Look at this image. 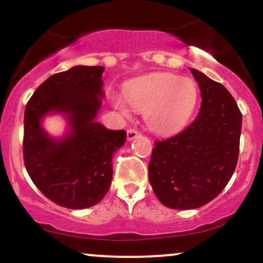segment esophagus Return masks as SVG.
<instances>
[{
	"instance_id": "34e87169",
	"label": "esophagus",
	"mask_w": 263,
	"mask_h": 263,
	"mask_svg": "<svg viewBox=\"0 0 263 263\" xmlns=\"http://www.w3.org/2000/svg\"><path fill=\"white\" fill-rule=\"evenodd\" d=\"M138 135H140L138 129H136V128H128L127 129V140L128 141H132L134 138L137 137Z\"/></svg>"
}]
</instances>
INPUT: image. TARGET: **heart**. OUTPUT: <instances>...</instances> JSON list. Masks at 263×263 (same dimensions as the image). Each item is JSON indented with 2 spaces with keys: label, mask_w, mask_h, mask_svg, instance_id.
<instances>
[{
  "label": "heart",
  "mask_w": 263,
  "mask_h": 263,
  "mask_svg": "<svg viewBox=\"0 0 263 263\" xmlns=\"http://www.w3.org/2000/svg\"><path fill=\"white\" fill-rule=\"evenodd\" d=\"M126 102L134 110L144 114L147 126L157 134H172L186 125L198 102V89L189 78L164 74L129 86ZM115 105L127 112L117 99Z\"/></svg>",
  "instance_id": "heart-1"
}]
</instances>
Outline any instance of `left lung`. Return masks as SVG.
Here are the masks:
<instances>
[{
  "mask_svg": "<svg viewBox=\"0 0 263 263\" xmlns=\"http://www.w3.org/2000/svg\"><path fill=\"white\" fill-rule=\"evenodd\" d=\"M201 93L197 119L185 129L156 141L149 183L159 201L177 210L195 209L216 198L237 164L242 115L224 85L190 68Z\"/></svg>",
  "mask_w": 263,
  "mask_h": 263,
  "instance_id": "obj_1",
  "label": "left lung"
}]
</instances>
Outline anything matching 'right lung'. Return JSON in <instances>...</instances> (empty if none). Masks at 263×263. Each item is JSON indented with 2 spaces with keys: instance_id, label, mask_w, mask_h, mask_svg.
<instances>
[{
  "instance_id": "add662e5",
  "label": "right lung",
  "mask_w": 263,
  "mask_h": 263,
  "mask_svg": "<svg viewBox=\"0 0 263 263\" xmlns=\"http://www.w3.org/2000/svg\"><path fill=\"white\" fill-rule=\"evenodd\" d=\"M104 66L78 65L48 78L27 102L23 159L32 182L53 203L68 209L98 204L112 179V155L126 131L95 121L101 106ZM67 115L71 131L62 140L49 138L40 121L47 113Z\"/></svg>"
}]
</instances>
